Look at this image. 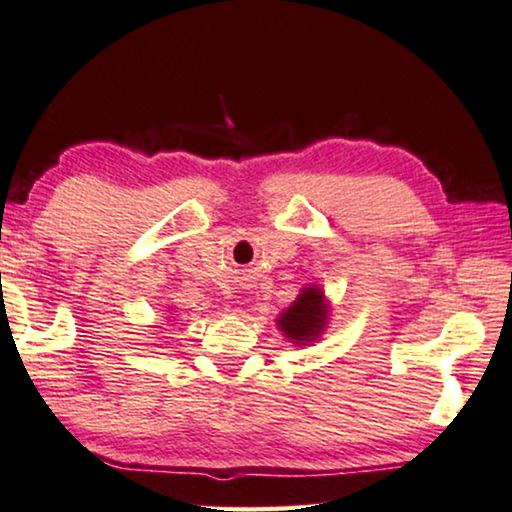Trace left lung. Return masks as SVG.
I'll return each instance as SVG.
<instances>
[{
	"label": "left lung",
	"instance_id": "obj_1",
	"mask_svg": "<svg viewBox=\"0 0 512 512\" xmlns=\"http://www.w3.org/2000/svg\"><path fill=\"white\" fill-rule=\"evenodd\" d=\"M331 304L325 297V290L320 285H306L299 292V297L278 315L276 327L283 331V336L290 341L294 348L299 345H311L325 334L329 325Z\"/></svg>",
	"mask_w": 512,
	"mask_h": 512
}]
</instances>
